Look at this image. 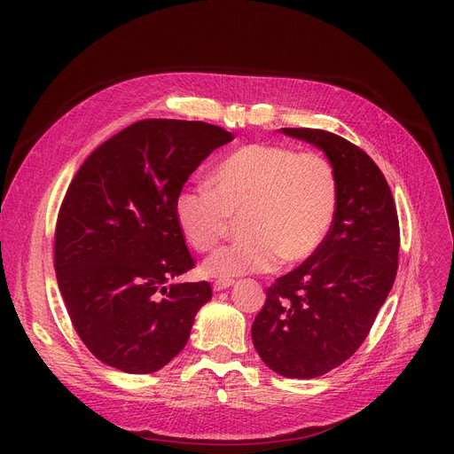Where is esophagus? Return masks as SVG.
Listing matches in <instances>:
<instances>
[{"mask_svg": "<svg viewBox=\"0 0 454 454\" xmlns=\"http://www.w3.org/2000/svg\"><path fill=\"white\" fill-rule=\"evenodd\" d=\"M235 281L233 279H215L213 281V291L215 293H219V291H224V289H228V287H231Z\"/></svg>", "mask_w": 454, "mask_h": 454, "instance_id": "esophagus-1", "label": "esophagus"}]
</instances>
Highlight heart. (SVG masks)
I'll use <instances>...</instances> for the list:
<instances>
[{"mask_svg": "<svg viewBox=\"0 0 454 454\" xmlns=\"http://www.w3.org/2000/svg\"><path fill=\"white\" fill-rule=\"evenodd\" d=\"M206 185L184 187L175 200L185 241L200 254L217 248L241 219L247 237L213 254L204 270L231 278L298 265L325 241L339 207V178L317 153L250 143L224 156Z\"/></svg>", "mask_w": 454, "mask_h": 454, "instance_id": "obj_1", "label": "heart"}]
</instances>
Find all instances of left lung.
Wrapping results in <instances>:
<instances>
[{
    "instance_id": "1",
    "label": "left lung",
    "mask_w": 454,
    "mask_h": 454,
    "mask_svg": "<svg viewBox=\"0 0 454 454\" xmlns=\"http://www.w3.org/2000/svg\"><path fill=\"white\" fill-rule=\"evenodd\" d=\"M325 153L339 178V207L322 247L267 289L252 324L263 363L313 379L361 348L385 303L399 254V219L377 163L351 141L320 129H281Z\"/></svg>"
}]
</instances>
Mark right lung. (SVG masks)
<instances>
[{
	"label": "right lung",
	"instance_id": "1",
	"mask_svg": "<svg viewBox=\"0 0 454 454\" xmlns=\"http://www.w3.org/2000/svg\"><path fill=\"white\" fill-rule=\"evenodd\" d=\"M233 136L204 121L143 119L95 149L71 180L55 228V272L84 346L127 373H153L187 344L207 281L165 283L195 267L175 200Z\"/></svg>",
	"mask_w": 454,
	"mask_h": 454
}]
</instances>
